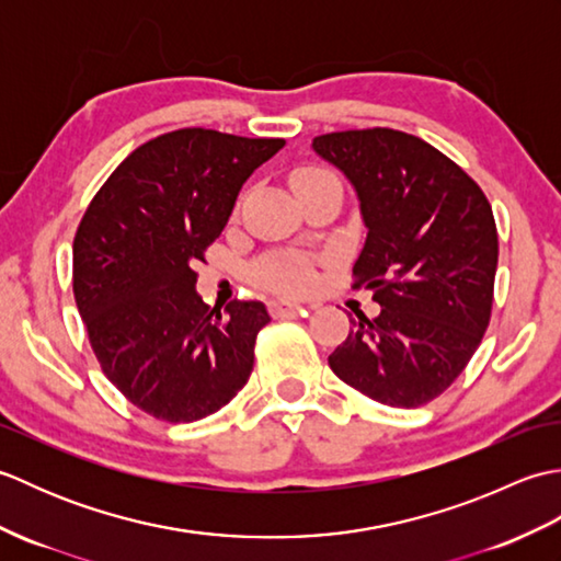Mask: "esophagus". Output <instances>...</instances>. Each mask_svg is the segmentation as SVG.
<instances>
[{
  "label": "esophagus",
  "instance_id": "1",
  "mask_svg": "<svg viewBox=\"0 0 561 561\" xmlns=\"http://www.w3.org/2000/svg\"><path fill=\"white\" fill-rule=\"evenodd\" d=\"M306 308H313V306H304V304H296L289 299H272L270 301V313L272 316H289V313H301Z\"/></svg>",
  "mask_w": 561,
  "mask_h": 561
}]
</instances>
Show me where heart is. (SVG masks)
<instances>
[{
	"instance_id": "heart-1",
	"label": "heart",
	"mask_w": 561,
	"mask_h": 561,
	"mask_svg": "<svg viewBox=\"0 0 561 561\" xmlns=\"http://www.w3.org/2000/svg\"><path fill=\"white\" fill-rule=\"evenodd\" d=\"M323 175H330V173L320 169H301L291 175V185L296 187ZM262 282L282 291H306L311 287L313 274L306 265H301V262H277V265H270L265 272H262Z\"/></svg>"
}]
</instances>
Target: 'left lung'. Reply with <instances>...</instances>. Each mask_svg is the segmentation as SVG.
<instances>
[{"instance_id": "obj_1", "label": "left lung", "mask_w": 561, "mask_h": 561, "mask_svg": "<svg viewBox=\"0 0 561 561\" xmlns=\"http://www.w3.org/2000/svg\"><path fill=\"white\" fill-rule=\"evenodd\" d=\"M347 178L366 241L354 274L380 313H356L328 356L344 383L390 408L438 398L490 325L499 238L490 202L460 165L398 129H350L313 139Z\"/></svg>"}]
</instances>
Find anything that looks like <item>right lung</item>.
I'll return each mask as SVG.
<instances>
[{
    "label": "right lung",
    "mask_w": 561,
    "mask_h": 561,
    "mask_svg": "<svg viewBox=\"0 0 561 561\" xmlns=\"http://www.w3.org/2000/svg\"><path fill=\"white\" fill-rule=\"evenodd\" d=\"M284 145L175 129L129 153L83 214L75 236L79 316L103 374L157 420L197 422L248 383L267 308L207 306L195 265L243 183Z\"/></svg>",
    "instance_id": "right-lung-1"
}]
</instances>
